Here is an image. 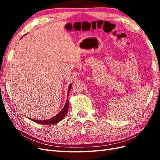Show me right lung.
Returning <instances> with one entry per match:
<instances>
[{
	"label": "right lung",
	"instance_id": "1",
	"mask_svg": "<svg viewBox=\"0 0 160 160\" xmlns=\"http://www.w3.org/2000/svg\"><path fill=\"white\" fill-rule=\"evenodd\" d=\"M71 84H70V86L69 87V89H68V96H69V93L71 90ZM68 109H69V100H68V98L67 99L65 105H64V108L62 109L58 114H57L56 116H54L53 118L49 119V120H32V121L36 122V123H38L40 124H53L58 123L60 121H61L62 119L65 117L66 114L68 112Z\"/></svg>",
	"mask_w": 160,
	"mask_h": 160
}]
</instances>
